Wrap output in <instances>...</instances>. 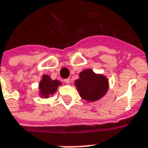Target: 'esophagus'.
Returning <instances> with one entry per match:
<instances>
[{
  "instance_id": "obj_1",
  "label": "esophagus",
  "mask_w": 148,
  "mask_h": 148,
  "mask_svg": "<svg viewBox=\"0 0 148 148\" xmlns=\"http://www.w3.org/2000/svg\"><path fill=\"white\" fill-rule=\"evenodd\" d=\"M64 82H65L66 84H69V83L71 82V80H70V78H66V79H64Z\"/></svg>"
}]
</instances>
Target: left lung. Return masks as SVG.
Listing matches in <instances>:
<instances>
[{
	"mask_svg": "<svg viewBox=\"0 0 148 148\" xmlns=\"http://www.w3.org/2000/svg\"><path fill=\"white\" fill-rule=\"evenodd\" d=\"M74 83L80 96L88 102L101 99L109 88L108 78L102 74L94 73L91 69L82 71L79 74V78Z\"/></svg>",
	"mask_w": 148,
	"mask_h": 148,
	"instance_id": "1",
	"label": "left lung"
}]
</instances>
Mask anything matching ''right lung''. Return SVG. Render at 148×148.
I'll return each mask as SVG.
<instances>
[{
  "mask_svg": "<svg viewBox=\"0 0 148 148\" xmlns=\"http://www.w3.org/2000/svg\"><path fill=\"white\" fill-rule=\"evenodd\" d=\"M62 83L58 80H52L49 75H43L42 79L39 83L40 96L42 98H49L56 92L57 88Z\"/></svg>",
  "mask_w": 148,
  "mask_h": 148,
  "instance_id": "right-lung-1",
  "label": "right lung"
}]
</instances>
